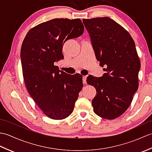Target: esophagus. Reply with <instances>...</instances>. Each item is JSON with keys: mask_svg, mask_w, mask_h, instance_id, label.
<instances>
[{"mask_svg": "<svg viewBox=\"0 0 152 152\" xmlns=\"http://www.w3.org/2000/svg\"><path fill=\"white\" fill-rule=\"evenodd\" d=\"M82 78H83V84H86V78H87V76H83Z\"/></svg>", "mask_w": 152, "mask_h": 152, "instance_id": "esophagus-1", "label": "esophagus"}]
</instances>
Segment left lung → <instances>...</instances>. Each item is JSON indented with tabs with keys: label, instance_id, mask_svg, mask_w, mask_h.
Instances as JSON below:
<instances>
[{
	"label": "left lung",
	"instance_id": "1",
	"mask_svg": "<svg viewBox=\"0 0 152 152\" xmlns=\"http://www.w3.org/2000/svg\"><path fill=\"white\" fill-rule=\"evenodd\" d=\"M96 59L106 73L87 83L94 86L93 110L102 118L114 119L127 110L138 88L140 61L130 34L108 17L83 19Z\"/></svg>",
	"mask_w": 152,
	"mask_h": 152
}]
</instances>
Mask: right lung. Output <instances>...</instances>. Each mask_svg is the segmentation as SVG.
Instances as JSON below:
<instances>
[{"instance_id": "right-lung-1", "label": "right lung", "mask_w": 152, "mask_h": 152, "mask_svg": "<svg viewBox=\"0 0 152 152\" xmlns=\"http://www.w3.org/2000/svg\"><path fill=\"white\" fill-rule=\"evenodd\" d=\"M83 31L80 19L57 18L32 28L23 41L20 56L25 86L51 119L69 117L83 88L82 76L69 75L55 64L64 59V43L81 36Z\"/></svg>"}]
</instances>
